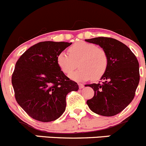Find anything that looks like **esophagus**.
Returning <instances> with one entry per match:
<instances>
[{
  "label": "esophagus",
  "mask_w": 146,
  "mask_h": 146,
  "mask_svg": "<svg viewBox=\"0 0 146 146\" xmlns=\"http://www.w3.org/2000/svg\"><path fill=\"white\" fill-rule=\"evenodd\" d=\"M78 86H79V88L82 89L84 88V85L82 84V83H78Z\"/></svg>",
  "instance_id": "1"
}]
</instances>
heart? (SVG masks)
<instances>
[{
  "label": "heart",
  "mask_w": 146,
  "mask_h": 146,
  "mask_svg": "<svg viewBox=\"0 0 146 146\" xmlns=\"http://www.w3.org/2000/svg\"><path fill=\"white\" fill-rule=\"evenodd\" d=\"M69 55L60 52L57 56V64L65 74H69L79 62L80 68L69 75L71 80L78 82L87 81L92 78L98 79L106 71L108 58L103 48L93 43L79 41L68 49Z\"/></svg>",
  "instance_id": "heart-1"
}]
</instances>
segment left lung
<instances>
[{
    "label": "left lung",
    "instance_id": "1",
    "mask_svg": "<svg viewBox=\"0 0 146 146\" xmlns=\"http://www.w3.org/2000/svg\"><path fill=\"white\" fill-rule=\"evenodd\" d=\"M85 40L98 45L108 58L107 70L100 78L103 82L86 85L95 93L86 103L95 113L113 116L124 110L135 96L140 80L139 63L131 49L119 40L106 37Z\"/></svg>",
    "mask_w": 146,
    "mask_h": 146
}]
</instances>
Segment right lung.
<instances>
[{
	"label": "right lung",
	"instance_id": "obj_1",
	"mask_svg": "<svg viewBox=\"0 0 146 146\" xmlns=\"http://www.w3.org/2000/svg\"><path fill=\"white\" fill-rule=\"evenodd\" d=\"M72 43L40 42L20 57L12 76L15 97L33 119L50 122L60 118L66 107V96L78 85L59 68L57 56Z\"/></svg>",
	"mask_w": 146,
	"mask_h": 146
}]
</instances>
